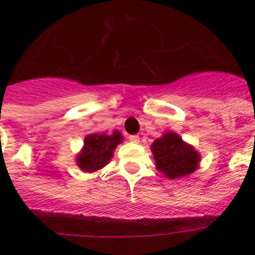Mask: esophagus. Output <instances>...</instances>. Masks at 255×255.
Segmentation results:
<instances>
[{
    "label": "esophagus",
    "instance_id": "esophagus-1",
    "mask_svg": "<svg viewBox=\"0 0 255 255\" xmlns=\"http://www.w3.org/2000/svg\"><path fill=\"white\" fill-rule=\"evenodd\" d=\"M128 140H129L131 143H135V144L140 143V137H139V136H136V135H131L129 137H128Z\"/></svg>",
    "mask_w": 255,
    "mask_h": 255
}]
</instances>
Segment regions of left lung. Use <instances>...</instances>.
Here are the masks:
<instances>
[{
  "label": "left lung",
  "instance_id": "left-lung-1",
  "mask_svg": "<svg viewBox=\"0 0 255 255\" xmlns=\"http://www.w3.org/2000/svg\"><path fill=\"white\" fill-rule=\"evenodd\" d=\"M156 169L167 178L176 180L192 174L198 168L201 156L193 145L185 143L176 132H165L151 145Z\"/></svg>",
  "mask_w": 255,
  "mask_h": 255
}]
</instances>
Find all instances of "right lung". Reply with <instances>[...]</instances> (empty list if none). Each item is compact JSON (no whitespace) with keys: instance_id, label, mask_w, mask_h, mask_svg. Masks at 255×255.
Segmentation results:
<instances>
[{"instance_id":"1","label":"right lung","mask_w":255,"mask_h":255,"mask_svg":"<svg viewBox=\"0 0 255 255\" xmlns=\"http://www.w3.org/2000/svg\"><path fill=\"white\" fill-rule=\"evenodd\" d=\"M123 141L119 131L107 133H90L85 137L81 152L75 157V163L83 172H96L106 167L114 157L115 148Z\"/></svg>"}]
</instances>
